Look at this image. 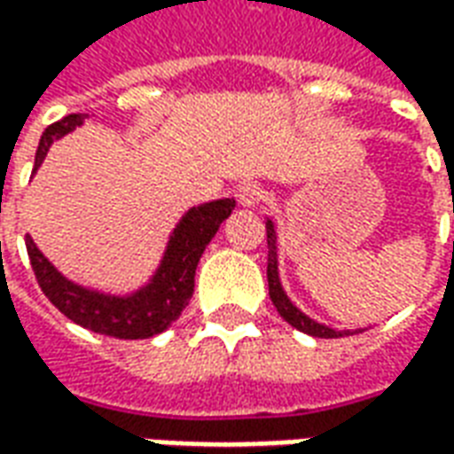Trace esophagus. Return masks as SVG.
<instances>
[{
    "mask_svg": "<svg viewBox=\"0 0 454 454\" xmlns=\"http://www.w3.org/2000/svg\"><path fill=\"white\" fill-rule=\"evenodd\" d=\"M236 197H238V204H243V207H255V204L262 201L265 192H262V187H260L257 182H247V184H243V187H238Z\"/></svg>",
    "mask_w": 454,
    "mask_h": 454,
    "instance_id": "34e87169",
    "label": "esophagus"
}]
</instances>
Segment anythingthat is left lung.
Instances as JSON below:
<instances>
[{
	"label": "left lung",
	"mask_w": 454,
	"mask_h": 454,
	"mask_svg": "<svg viewBox=\"0 0 454 454\" xmlns=\"http://www.w3.org/2000/svg\"><path fill=\"white\" fill-rule=\"evenodd\" d=\"M452 214H454V201H452ZM267 285H270V299L272 304L279 311V316L285 318L286 324L294 325L296 331L301 333L316 335V338H340V335H350V331H333L328 325L318 324L314 318H309L306 314H301L292 301L289 296L285 294L282 289V282H279V270H277V233H275V223L267 218ZM357 333V331H355Z\"/></svg>",
	"instance_id": "left-lung-1"
}]
</instances>
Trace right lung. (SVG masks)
<instances>
[{
  "instance_id": "1",
  "label": "right lung",
  "mask_w": 454,
  "mask_h": 454,
  "mask_svg": "<svg viewBox=\"0 0 454 454\" xmlns=\"http://www.w3.org/2000/svg\"><path fill=\"white\" fill-rule=\"evenodd\" d=\"M84 119L87 116L82 114H70L43 130L35 150L34 175L48 155L53 140L63 138L70 130L82 126ZM233 207L236 199H216L189 208L179 218L177 228L172 231L168 250L160 260L155 275L150 277L148 285L126 296L104 294L70 282L55 270L53 262H48V257L35 247L31 236H26V250L31 257L38 285L60 314L94 333L123 338V340H143L162 333L184 311V306L194 294V272H197L199 257L207 250L211 238L216 236L218 226L231 216Z\"/></svg>"
}]
</instances>
